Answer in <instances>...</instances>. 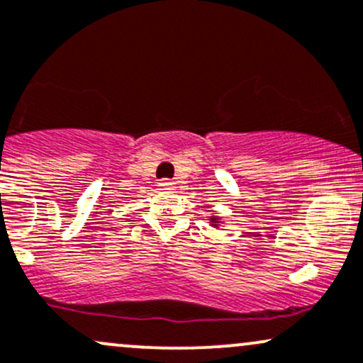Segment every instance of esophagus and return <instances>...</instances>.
<instances>
[{
	"label": "esophagus",
	"instance_id": "34e87169",
	"mask_svg": "<svg viewBox=\"0 0 363 363\" xmlns=\"http://www.w3.org/2000/svg\"><path fill=\"white\" fill-rule=\"evenodd\" d=\"M158 186H160V189H174V181H170V179H162V181L158 182Z\"/></svg>",
	"mask_w": 363,
	"mask_h": 363
}]
</instances>
